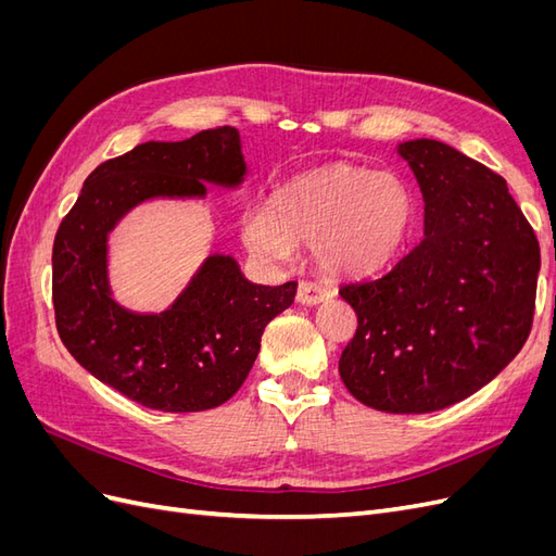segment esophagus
Returning <instances> with one entry per match:
<instances>
[{"instance_id": "34e87169", "label": "esophagus", "mask_w": 556, "mask_h": 556, "mask_svg": "<svg viewBox=\"0 0 556 556\" xmlns=\"http://www.w3.org/2000/svg\"><path fill=\"white\" fill-rule=\"evenodd\" d=\"M333 294V290L325 282H315V280H301L299 290H296V301L304 306H315L319 301H325Z\"/></svg>"}]
</instances>
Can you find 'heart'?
Masks as SVG:
<instances>
[{"mask_svg":"<svg viewBox=\"0 0 556 556\" xmlns=\"http://www.w3.org/2000/svg\"><path fill=\"white\" fill-rule=\"evenodd\" d=\"M413 213V194L399 176L329 164L285 182L268 213L248 215L243 241L268 260H285L294 243H315L327 271L352 276L374 271L394 255Z\"/></svg>","mask_w":556,"mask_h":556,"instance_id":"1","label":"heart"}]
</instances>
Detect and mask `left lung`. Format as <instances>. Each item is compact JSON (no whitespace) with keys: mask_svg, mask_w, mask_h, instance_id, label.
Masks as SVG:
<instances>
[{"mask_svg":"<svg viewBox=\"0 0 556 556\" xmlns=\"http://www.w3.org/2000/svg\"><path fill=\"white\" fill-rule=\"evenodd\" d=\"M425 199V239L390 271L348 282L357 313L339 374L364 406L431 413L484 387L527 343L541 248L508 185L433 139L399 146Z\"/></svg>","mask_w":556,"mask_h":556,"instance_id":"left-lung-1","label":"left lung"}]
</instances>
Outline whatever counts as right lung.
<instances>
[{
  "label": "right lung",
  "instance_id": "obj_1",
  "mask_svg": "<svg viewBox=\"0 0 556 556\" xmlns=\"http://www.w3.org/2000/svg\"><path fill=\"white\" fill-rule=\"evenodd\" d=\"M245 176L241 137L215 127L185 141H148L106 160L83 182L53 243V306L64 348L97 380L146 408L199 413L239 392L264 327L290 308L296 282L266 288L233 257L211 255L160 315L115 304L106 239L121 217L153 197H204Z\"/></svg>",
  "mask_w": 556,
  "mask_h": 556
}]
</instances>
